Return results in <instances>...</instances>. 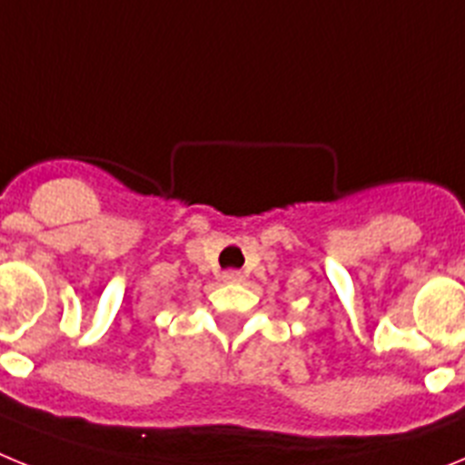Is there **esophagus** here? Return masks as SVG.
<instances>
[{
    "label": "esophagus",
    "mask_w": 465,
    "mask_h": 465,
    "mask_svg": "<svg viewBox=\"0 0 465 465\" xmlns=\"http://www.w3.org/2000/svg\"><path fill=\"white\" fill-rule=\"evenodd\" d=\"M221 279H223L225 283H240L242 279H244V274H242L240 270H228V272L221 274Z\"/></svg>",
    "instance_id": "34e87169"
}]
</instances>
